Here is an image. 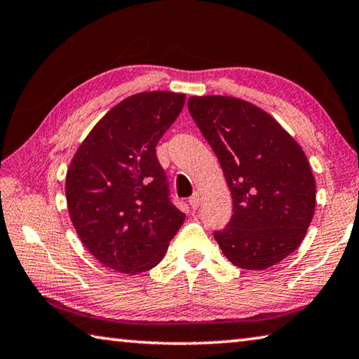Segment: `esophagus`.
<instances>
[{"instance_id":"34e87169","label":"esophagus","mask_w":359,"mask_h":359,"mask_svg":"<svg viewBox=\"0 0 359 359\" xmlns=\"http://www.w3.org/2000/svg\"><path fill=\"white\" fill-rule=\"evenodd\" d=\"M200 201H201V198H200V195H198V193H195V195H193V196L190 198V206H191L193 209L200 208Z\"/></svg>"}]
</instances>
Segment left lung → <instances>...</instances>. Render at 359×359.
Masks as SVG:
<instances>
[{
    "label": "left lung",
    "mask_w": 359,
    "mask_h": 359,
    "mask_svg": "<svg viewBox=\"0 0 359 359\" xmlns=\"http://www.w3.org/2000/svg\"><path fill=\"white\" fill-rule=\"evenodd\" d=\"M189 110L231 191V220L214 233L222 252L246 270L280 264L304 241L315 214L316 184L302 147L246 100L193 95Z\"/></svg>",
    "instance_id": "left-lung-1"
}]
</instances>
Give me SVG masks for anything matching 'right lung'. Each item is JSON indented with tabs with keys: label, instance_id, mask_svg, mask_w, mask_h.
<instances>
[{
	"label": "right lung",
	"instance_id": "add662e5",
	"mask_svg": "<svg viewBox=\"0 0 359 359\" xmlns=\"http://www.w3.org/2000/svg\"><path fill=\"white\" fill-rule=\"evenodd\" d=\"M185 94L151 90L119 102L90 129L67 170L68 214L84 248L107 269L139 275L166 254L185 214L169 200L156 144Z\"/></svg>",
	"mask_w": 359,
	"mask_h": 359
}]
</instances>
